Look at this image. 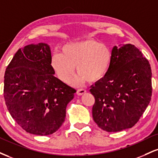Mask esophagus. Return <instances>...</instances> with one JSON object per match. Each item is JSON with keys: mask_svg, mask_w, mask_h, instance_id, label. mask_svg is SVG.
<instances>
[{"mask_svg": "<svg viewBox=\"0 0 158 158\" xmlns=\"http://www.w3.org/2000/svg\"><path fill=\"white\" fill-rule=\"evenodd\" d=\"M85 93H86V90H85V89H78L77 94V95H79V96H81V95L85 94Z\"/></svg>", "mask_w": 158, "mask_h": 158, "instance_id": "obj_1", "label": "esophagus"}]
</instances>
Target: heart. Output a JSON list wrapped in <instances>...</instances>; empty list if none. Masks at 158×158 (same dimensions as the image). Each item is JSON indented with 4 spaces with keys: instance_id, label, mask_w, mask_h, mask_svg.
<instances>
[{
    "instance_id": "heart-1",
    "label": "heart",
    "mask_w": 158,
    "mask_h": 158,
    "mask_svg": "<svg viewBox=\"0 0 158 158\" xmlns=\"http://www.w3.org/2000/svg\"><path fill=\"white\" fill-rule=\"evenodd\" d=\"M112 62V52L107 45L94 40L65 45L62 54H53L51 64L58 79L70 84L75 74H79L75 84L87 80L97 82L107 76Z\"/></svg>"
}]
</instances>
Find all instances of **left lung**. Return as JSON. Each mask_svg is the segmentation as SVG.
Here are the masks:
<instances>
[{"mask_svg": "<svg viewBox=\"0 0 158 158\" xmlns=\"http://www.w3.org/2000/svg\"><path fill=\"white\" fill-rule=\"evenodd\" d=\"M93 118L109 132L131 128L151 101L152 70L149 61L132 44L114 46L105 77L91 86Z\"/></svg>", "mask_w": 158, "mask_h": 158, "instance_id": "1", "label": "left lung"}]
</instances>
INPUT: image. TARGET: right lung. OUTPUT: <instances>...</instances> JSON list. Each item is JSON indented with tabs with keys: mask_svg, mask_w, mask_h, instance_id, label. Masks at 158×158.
Returning <instances> with one entry per match:
<instances>
[{
	"mask_svg": "<svg viewBox=\"0 0 158 158\" xmlns=\"http://www.w3.org/2000/svg\"><path fill=\"white\" fill-rule=\"evenodd\" d=\"M45 43L20 48L7 66L3 96L7 109L25 131L48 135L63 123L77 90L55 77Z\"/></svg>",
	"mask_w": 158,
	"mask_h": 158,
	"instance_id": "add662e5",
	"label": "right lung"
}]
</instances>
